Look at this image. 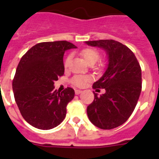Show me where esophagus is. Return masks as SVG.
<instances>
[{
  "label": "esophagus",
  "instance_id": "esophagus-1",
  "mask_svg": "<svg viewBox=\"0 0 159 159\" xmlns=\"http://www.w3.org/2000/svg\"><path fill=\"white\" fill-rule=\"evenodd\" d=\"M81 92H82V91H81V90H75V95H79V94H80Z\"/></svg>",
  "mask_w": 159,
  "mask_h": 159
}]
</instances>
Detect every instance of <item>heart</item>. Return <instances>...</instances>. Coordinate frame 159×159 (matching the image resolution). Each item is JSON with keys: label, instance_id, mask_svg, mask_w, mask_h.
I'll use <instances>...</instances> for the list:
<instances>
[{"label": "heart", "instance_id": "obj_1", "mask_svg": "<svg viewBox=\"0 0 159 159\" xmlns=\"http://www.w3.org/2000/svg\"><path fill=\"white\" fill-rule=\"evenodd\" d=\"M80 55L82 56L83 58L84 59V60L86 61V63L88 64H94L99 58V52H98L94 48L83 49L80 52ZM69 61H70V57H67L65 60V62H64V66H65V67H67V66L68 65ZM89 80H90L89 76H87V75H75V76H73V78L71 79V83L77 87H84V85H85V84L87 83V81H88Z\"/></svg>", "mask_w": 159, "mask_h": 159}]
</instances>
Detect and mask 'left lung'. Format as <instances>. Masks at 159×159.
I'll return each instance as SVG.
<instances>
[{
	"instance_id": "obj_1",
	"label": "left lung",
	"mask_w": 159,
	"mask_h": 159,
	"mask_svg": "<svg viewBox=\"0 0 159 159\" xmlns=\"http://www.w3.org/2000/svg\"><path fill=\"white\" fill-rule=\"evenodd\" d=\"M92 47L104 50L108 64L93 88H104L106 92L95 99L87 108L88 119L103 130L116 128L127 121L135 108L142 90V71L132 51L113 40L86 41ZM98 90V89H96Z\"/></svg>"
}]
</instances>
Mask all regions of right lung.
Listing matches in <instances>:
<instances>
[{
	"mask_svg": "<svg viewBox=\"0 0 159 159\" xmlns=\"http://www.w3.org/2000/svg\"><path fill=\"white\" fill-rule=\"evenodd\" d=\"M76 48L65 40L39 43L20 60L12 80L16 104L25 121L40 130H50L62 123L67 105L75 96L71 88L55 90L54 82L64 75V54Z\"/></svg>",
	"mask_w": 159,
	"mask_h": 159,
	"instance_id": "1",
	"label": "right lung"
}]
</instances>
